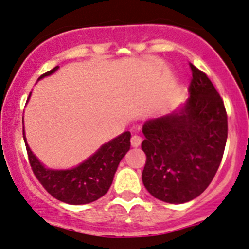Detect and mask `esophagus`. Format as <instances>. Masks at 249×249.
Returning a JSON list of instances; mask_svg holds the SVG:
<instances>
[{"label": "esophagus", "mask_w": 249, "mask_h": 249, "mask_svg": "<svg viewBox=\"0 0 249 249\" xmlns=\"http://www.w3.org/2000/svg\"><path fill=\"white\" fill-rule=\"evenodd\" d=\"M141 142H142L141 136H139V135H133V136H131V140H130L131 147H134V148L139 147V145L141 144Z\"/></svg>", "instance_id": "esophagus-1"}]
</instances>
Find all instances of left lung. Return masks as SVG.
I'll use <instances>...</instances> for the list:
<instances>
[{"label": "left lung", "mask_w": 249, "mask_h": 249, "mask_svg": "<svg viewBox=\"0 0 249 249\" xmlns=\"http://www.w3.org/2000/svg\"><path fill=\"white\" fill-rule=\"evenodd\" d=\"M190 96L180 109L143 124L149 194L170 204L195 199L218 171L227 140V113L206 73L190 63Z\"/></svg>", "instance_id": "1"}]
</instances>
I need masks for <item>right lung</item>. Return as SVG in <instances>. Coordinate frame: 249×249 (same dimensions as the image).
I'll return each mask as SVG.
<instances>
[{"mask_svg":"<svg viewBox=\"0 0 249 249\" xmlns=\"http://www.w3.org/2000/svg\"><path fill=\"white\" fill-rule=\"evenodd\" d=\"M57 70L58 66L53 67L40 75L38 80L52 74ZM23 139L29 163L43 188L55 199L71 205L92 203L106 195L112 185L120 160L124 159L130 148V133L124 131L112 141L105 143L94 155L75 168L70 170H51L46 169L32 154L26 143L24 130Z\"/></svg>","mask_w":249,"mask_h":249,"instance_id":"obj_1","label":"right lung"}]
</instances>
